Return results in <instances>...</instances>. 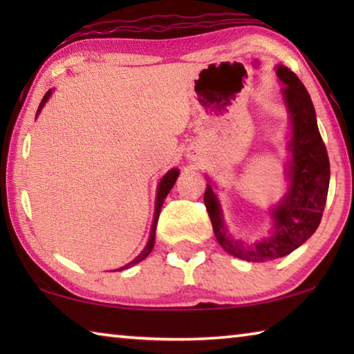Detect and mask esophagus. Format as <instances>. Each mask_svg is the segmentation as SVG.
Instances as JSON below:
<instances>
[{"label":"esophagus","mask_w":354,"mask_h":354,"mask_svg":"<svg viewBox=\"0 0 354 354\" xmlns=\"http://www.w3.org/2000/svg\"><path fill=\"white\" fill-rule=\"evenodd\" d=\"M189 156H190V158H192V154H189Z\"/></svg>","instance_id":"34e87169"}]
</instances>
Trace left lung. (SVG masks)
I'll use <instances>...</instances> for the list:
<instances>
[{
    "mask_svg": "<svg viewBox=\"0 0 354 354\" xmlns=\"http://www.w3.org/2000/svg\"><path fill=\"white\" fill-rule=\"evenodd\" d=\"M277 76L290 118V159L286 167L289 187L277 206L270 209L273 227L266 237L245 243L232 237L225 223L214 185L207 184L205 205L214 234L227 253L248 262H266L287 256L314 234L320 225L329 187V159L322 140L313 101L298 76L278 65Z\"/></svg>",
    "mask_w": 354,
    "mask_h": 354,
    "instance_id": "obj_1",
    "label": "left lung"
}]
</instances>
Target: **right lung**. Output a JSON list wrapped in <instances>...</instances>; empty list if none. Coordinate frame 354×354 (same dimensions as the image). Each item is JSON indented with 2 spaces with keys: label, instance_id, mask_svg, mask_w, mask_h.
Wrapping results in <instances>:
<instances>
[{
  "label": "right lung",
  "instance_id": "obj_1",
  "mask_svg": "<svg viewBox=\"0 0 354 354\" xmlns=\"http://www.w3.org/2000/svg\"><path fill=\"white\" fill-rule=\"evenodd\" d=\"M51 93H53V91H48V92L45 93V97L41 98V103H40L39 109H37V115H39V113H40V111L44 109V106H45L46 101L50 100ZM178 176H179V170H178V169H171V170L167 171L165 175L162 176V179H160V181H159V185H158V194H156V205H154V217H153L151 232H149V239H148V242H147V245H145V248H143V250L140 251V254L137 256L134 261H131L129 263H127V266H123V267L117 268L118 272H122V270H127V268H131V267H133V266H136V263L142 262V261L145 259V257H147V256H148V254L151 253V251H153V247H154V241H156V226H158V220H159L160 209H162V205H164V200H165V196L169 195V192L171 190L173 185H175V183H176Z\"/></svg>",
  "mask_w": 354,
  "mask_h": 354
}]
</instances>
